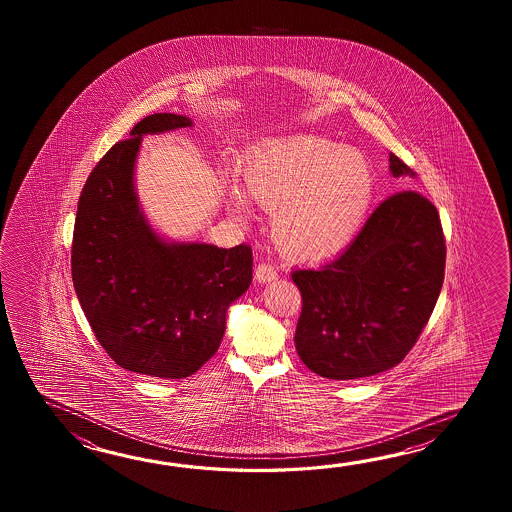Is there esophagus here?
Listing matches in <instances>:
<instances>
[{"label":"esophagus","instance_id":"1","mask_svg":"<svg viewBox=\"0 0 512 512\" xmlns=\"http://www.w3.org/2000/svg\"><path fill=\"white\" fill-rule=\"evenodd\" d=\"M254 276H256V280L260 283H269L274 282V280L278 278V272L272 267L271 263H260V265L256 267Z\"/></svg>","mask_w":512,"mask_h":512}]
</instances>
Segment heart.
I'll use <instances>...</instances> for the list:
<instances>
[{"label": "heart", "mask_w": 512, "mask_h": 512, "mask_svg": "<svg viewBox=\"0 0 512 512\" xmlns=\"http://www.w3.org/2000/svg\"><path fill=\"white\" fill-rule=\"evenodd\" d=\"M245 190L272 212V240L294 260L315 261L344 249L368 218L375 194L370 161L316 135L274 142L252 153ZM230 207L249 216L247 197L230 188Z\"/></svg>", "instance_id": "heart-1"}]
</instances>
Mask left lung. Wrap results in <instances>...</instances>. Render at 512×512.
I'll return each instance as SVG.
<instances>
[{
  "mask_svg": "<svg viewBox=\"0 0 512 512\" xmlns=\"http://www.w3.org/2000/svg\"><path fill=\"white\" fill-rule=\"evenodd\" d=\"M393 177L414 170L390 153ZM437 208L414 190L382 201L346 251L296 269L302 293L294 344L316 375L353 381L397 366L414 348L445 280Z\"/></svg>",
  "mask_w": 512,
  "mask_h": 512,
  "instance_id": "left-lung-1",
  "label": "left lung"
}]
</instances>
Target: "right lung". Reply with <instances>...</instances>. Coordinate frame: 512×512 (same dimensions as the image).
Listing matches in <instances>:
<instances>
[{"label": "right lung", "instance_id": "right-lung-1", "mask_svg": "<svg viewBox=\"0 0 512 512\" xmlns=\"http://www.w3.org/2000/svg\"><path fill=\"white\" fill-rule=\"evenodd\" d=\"M186 126L185 115L155 113L98 161L80 194L71 249L78 302L100 346L120 368L168 381L194 375L218 351L227 311L252 282L249 245L164 240L142 212V137Z\"/></svg>", "mask_w": 512, "mask_h": 512}]
</instances>
